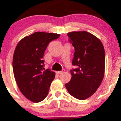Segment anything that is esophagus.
Masks as SVG:
<instances>
[{
    "mask_svg": "<svg viewBox=\"0 0 121 121\" xmlns=\"http://www.w3.org/2000/svg\"><path fill=\"white\" fill-rule=\"evenodd\" d=\"M65 71V70H62V71H56V73L57 74H62Z\"/></svg>",
    "mask_w": 121,
    "mask_h": 121,
    "instance_id": "1",
    "label": "esophagus"
}]
</instances>
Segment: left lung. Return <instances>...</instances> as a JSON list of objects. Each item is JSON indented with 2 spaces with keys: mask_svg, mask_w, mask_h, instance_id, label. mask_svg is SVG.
<instances>
[{
  "mask_svg": "<svg viewBox=\"0 0 121 121\" xmlns=\"http://www.w3.org/2000/svg\"><path fill=\"white\" fill-rule=\"evenodd\" d=\"M74 48L71 80L65 84L68 93L79 100L93 95L104 76L105 50L98 37L86 31H72L67 34Z\"/></svg>",
  "mask_w": 121,
  "mask_h": 121,
  "instance_id": "left-lung-1",
  "label": "left lung"
}]
</instances>
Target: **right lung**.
<instances>
[{
    "mask_svg": "<svg viewBox=\"0 0 121 121\" xmlns=\"http://www.w3.org/2000/svg\"><path fill=\"white\" fill-rule=\"evenodd\" d=\"M59 34L36 32L26 36L17 45L13 59L14 76L22 94L33 102H39L47 96L55 73L45 70L42 60L50 42Z\"/></svg>",
    "mask_w": 121,
    "mask_h": 121,
    "instance_id": "1",
    "label": "right lung"
}]
</instances>
